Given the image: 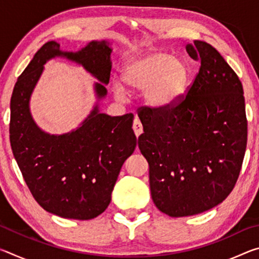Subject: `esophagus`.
<instances>
[{"label": "esophagus", "instance_id": "esophagus-1", "mask_svg": "<svg viewBox=\"0 0 259 259\" xmlns=\"http://www.w3.org/2000/svg\"><path fill=\"white\" fill-rule=\"evenodd\" d=\"M133 129H134V133L136 135V137H138V136L143 133V124H142V122L139 121L138 117H135Z\"/></svg>", "mask_w": 259, "mask_h": 259}]
</instances>
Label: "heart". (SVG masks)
<instances>
[{
	"mask_svg": "<svg viewBox=\"0 0 259 259\" xmlns=\"http://www.w3.org/2000/svg\"><path fill=\"white\" fill-rule=\"evenodd\" d=\"M122 80L131 89L144 90L143 97L152 107H166L185 94L190 82L186 63L166 51H152L134 57L122 69ZM112 90L123 98L125 90L114 81Z\"/></svg>",
	"mask_w": 259,
	"mask_h": 259,
	"instance_id": "heart-1",
	"label": "heart"
}]
</instances>
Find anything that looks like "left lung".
I'll use <instances>...</instances> for the list:
<instances>
[{"label": "left lung", "mask_w": 259, "mask_h": 259, "mask_svg": "<svg viewBox=\"0 0 259 259\" xmlns=\"http://www.w3.org/2000/svg\"><path fill=\"white\" fill-rule=\"evenodd\" d=\"M201 66L187 95L163 108L143 107L138 147L150 165L152 200L170 217L222 203L238 181L247 147L242 83L207 42L186 46Z\"/></svg>", "instance_id": "left-lung-1"}]
</instances>
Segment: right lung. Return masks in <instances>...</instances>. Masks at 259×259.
<instances>
[{"label":"right lung","instance_id":"add662e5","mask_svg":"<svg viewBox=\"0 0 259 259\" xmlns=\"http://www.w3.org/2000/svg\"><path fill=\"white\" fill-rule=\"evenodd\" d=\"M112 48L107 41H91L77 52L60 50L49 41L41 47L21 73L11 97L10 143L34 199L48 212L88 221L108 207L124 161L137 139L133 114L109 116L100 113L98 102L106 97L111 75ZM61 56L74 61L100 81L95 83L98 103L80 127L63 135L43 132L30 114L33 88L48 60Z\"/></svg>","mask_w":259,"mask_h":259}]
</instances>
